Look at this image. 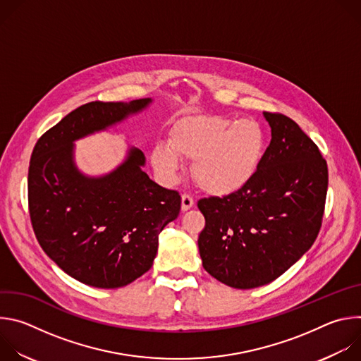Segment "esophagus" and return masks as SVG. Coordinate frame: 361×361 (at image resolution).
Listing matches in <instances>:
<instances>
[{"label": "esophagus", "instance_id": "obj_1", "mask_svg": "<svg viewBox=\"0 0 361 361\" xmlns=\"http://www.w3.org/2000/svg\"><path fill=\"white\" fill-rule=\"evenodd\" d=\"M192 205H194L192 197L188 195V194H183L181 195V210L187 212V210H190L192 207Z\"/></svg>", "mask_w": 361, "mask_h": 361}]
</instances>
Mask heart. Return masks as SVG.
Instances as JSON below:
<instances>
[{"mask_svg": "<svg viewBox=\"0 0 361 361\" xmlns=\"http://www.w3.org/2000/svg\"><path fill=\"white\" fill-rule=\"evenodd\" d=\"M267 149V131L252 117L188 116L170 130L169 142H157L151 163L163 180L176 181L181 160L192 163L197 184L209 194L230 195L259 171Z\"/></svg>", "mask_w": 361, "mask_h": 361, "instance_id": "1", "label": "heart"}]
</instances>
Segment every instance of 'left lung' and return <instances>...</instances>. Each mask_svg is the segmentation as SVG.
Wrapping results in <instances>:
<instances>
[{"label": "left lung", "instance_id": "obj_1", "mask_svg": "<svg viewBox=\"0 0 361 361\" xmlns=\"http://www.w3.org/2000/svg\"><path fill=\"white\" fill-rule=\"evenodd\" d=\"M271 141L240 191L198 201L204 270L233 288H255L286 273L313 245L329 185L319 147L291 118L263 113Z\"/></svg>", "mask_w": 361, "mask_h": 361}]
</instances>
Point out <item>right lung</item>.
<instances>
[{
	"label": "right lung",
	"mask_w": 361,
	"mask_h": 361,
	"mask_svg": "<svg viewBox=\"0 0 361 361\" xmlns=\"http://www.w3.org/2000/svg\"><path fill=\"white\" fill-rule=\"evenodd\" d=\"M151 98L92 101L66 116L35 144L28 169V205L35 237L64 273L97 288H118L147 273L163 228L178 217L181 197L154 183L145 156L128 147L110 173L84 174L75 141L140 114Z\"/></svg>",
	"instance_id": "1"
}]
</instances>
